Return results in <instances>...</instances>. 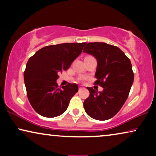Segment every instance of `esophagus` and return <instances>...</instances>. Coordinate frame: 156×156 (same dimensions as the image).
<instances>
[{"label":"esophagus","mask_w":156,"mask_h":156,"mask_svg":"<svg viewBox=\"0 0 156 156\" xmlns=\"http://www.w3.org/2000/svg\"><path fill=\"white\" fill-rule=\"evenodd\" d=\"M79 89H84V87H83L82 85H80V87H79Z\"/></svg>","instance_id":"obj_1"}]
</instances>
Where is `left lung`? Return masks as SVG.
Returning <instances> with one entry per match:
<instances>
[{"label":"left lung","mask_w":156,"mask_h":156,"mask_svg":"<svg viewBox=\"0 0 156 156\" xmlns=\"http://www.w3.org/2000/svg\"><path fill=\"white\" fill-rule=\"evenodd\" d=\"M85 44L83 52L97 61L95 84L101 85L103 91L87 87L89 97L84 101V110L94 119L108 120L119 112L131 90L134 80L131 61L118 47L105 42Z\"/></svg>","instance_id":"left-lung-1"}]
</instances>
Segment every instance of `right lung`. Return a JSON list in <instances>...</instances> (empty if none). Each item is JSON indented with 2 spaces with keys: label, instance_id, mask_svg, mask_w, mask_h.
Returning <instances> with one entry per match:
<instances>
[{
  "label": "right lung",
  "instance_id": "obj_1",
  "mask_svg": "<svg viewBox=\"0 0 156 156\" xmlns=\"http://www.w3.org/2000/svg\"><path fill=\"white\" fill-rule=\"evenodd\" d=\"M82 43H62L44 47L27 61L24 82L28 100L37 114L47 118L60 116L78 91L76 84L58 88L59 72L67 70L82 52Z\"/></svg>",
  "mask_w": 156,
  "mask_h": 156
}]
</instances>
